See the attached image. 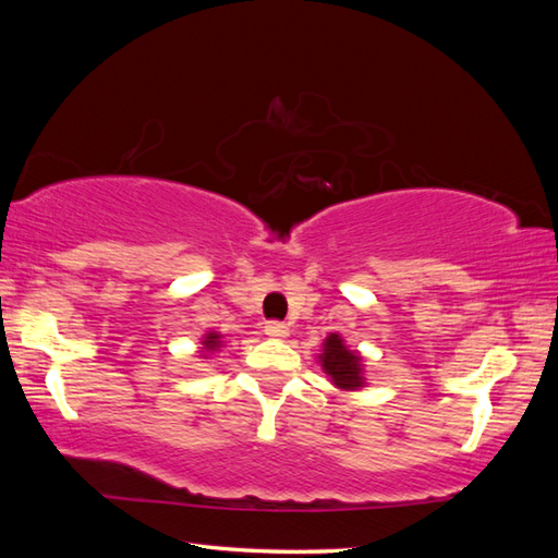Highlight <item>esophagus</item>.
<instances>
[{"mask_svg":"<svg viewBox=\"0 0 558 558\" xmlns=\"http://www.w3.org/2000/svg\"><path fill=\"white\" fill-rule=\"evenodd\" d=\"M264 330H266V336L272 338V340H286L290 336V328L286 324H280V322H268L264 326Z\"/></svg>","mask_w":558,"mask_h":558,"instance_id":"1","label":"esophagus"}]
</instances>
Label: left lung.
Returning <instances> with one entry per match:
<instances>
[{"label": "left lung", "mask_w": 558, "mask_h": 558, "mask_svg": "<svg viewBox=\"0 0 558 558\" xmlns=\"http://www.w3.org/2000/svg\"><path fill=\"white\" fill-rule=\"evenodd\" d=\"M318 364H322V369L328 376V381L333 384L338 390L366 388L364 357L357 350L348 348L345 338H342L340 333H328V338L322 345V352H318Z\"/></svg>", "instance_id": "1"}]
</instances>
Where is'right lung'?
I'll return each mask as SVG.
<instances>
[{
	"label": "right lung",
	"mask_w": 558,
	"mask_h": 558,
	"mask_svg": "<svg viewBox=\"0 0 558 558\" xmlns=\"http://www.w3.org/2000/svg\"><path fill=\"white\" fill-rule=\"evenodd\" d=\"M222 345H225V340H222V336L218 333V330H206L204 338H201V348H198L201 357H208V354H216Z\"/></svg>",
	"instance_id": "right-lung-1"
}]
</instances>
